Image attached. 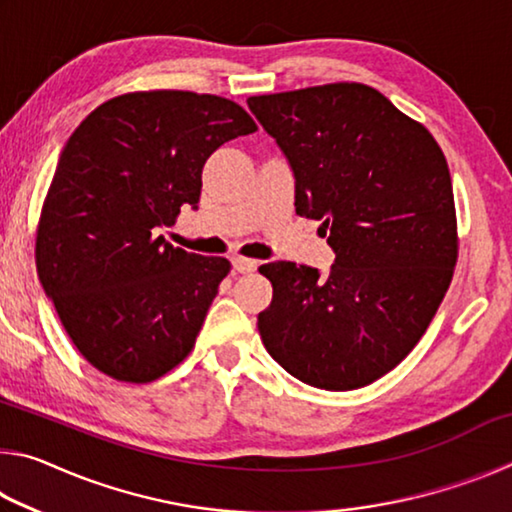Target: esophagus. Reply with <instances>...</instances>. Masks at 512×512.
Here are the masks:
<instances>
[{"label":"esophagus","mask_w":512,"mask_h":512,"mask_svg":"<svg viewBox=\"0 0 512 512\" xmlns=\"http://www.w3.org/2000/svg\"><path fill=\"white\" fill-rule=\"evenodd\" d=\"M232 262V271H237V273H250V271H255L257 268V262L255 259H248V257H232L230 259Z\"/></svg>","instance_id":"34e87169"}]
</instances>
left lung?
<instances>
[{"label":"left lung","instance_id":"8db88e82","mask_svg":"<svg viewBox=\"0 0 512 512\" xmlns=\"http://www.w3.org/2000/svg\"><path fill=\"white\" fill-rule=\"evenodd\" d=\"M287 158L296 214L329 230V271L271 262L257 316L271 357L325 391L393 370L443 300L456 264V212L443 151L418 121L361 83L250 97Z\"/></svg>","mask_w":512,"mask_h":512}]
</instances>
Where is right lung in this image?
I'll return each instance as SVG.
<instances>
[{
  "label": "right lung",
  "mask_w": 512,
  "mask_h": 512,
  "mask_svg": "<svg viewBox=\"0 0 512 512\" xmlns=\"http://www.w3.org/2000/svg\"><path fill=\"white\" fill-rule=\"evenodd\" d=\"M255 131L244 108L214 94L133 92L92 110L60 151L38 275L69 339L108 377L146 384L194 348L230 262L155 230L198 205L221 144Z\"/></svg>",
  "instance_id": "obj_1"
}]
</instances>
